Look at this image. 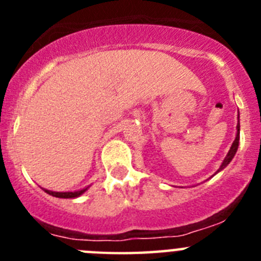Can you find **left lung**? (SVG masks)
<instances>
[{
    "instance_id": "obj_1",
    "label": "left lung",
    "mask_w": 261,
    "mask_h": 261,
    "mask_svg": "<svg viewBox=\"0 0 261 261\" xmlns=\"http://www.w3.org/2000/svg\"><path fill=\"white\" fill-rule=\"evenodd\" d=\"M237 129H238V132H237V137H235L234 142H232L231 147H230L229 153H227V155L225 156V159H223L222 165H221V166H220V168H218V170H217V172L222 171L223 168H225L226 166H227V165H229L230 162H231V159L234 158L235 153H237V150H238V146H239V123H238V125H237ZM217 172H216V174H217Z\"/></svg>"
}]
</instances>
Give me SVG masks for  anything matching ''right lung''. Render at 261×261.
Masks as SVG:
<instances>
[{"label":"right lung","mask_w":261,"mask_h":261,"mask_svg":"<svg viewBox=\"0 0 261 261\" xmlns=\"http://www.w3.org/2000/svg\"><path fill=\"white\" fill-rule=\"evenodd\" d=\"M87 188H89V187H87ZM87 188H84V190H80V191H74V192H53V191L44 190V188H43V190H44L48 195L55 196V197H60V199H74V197H78V196L82 195Z\"/></svg>","instance_id":"1"}]
</instances>
